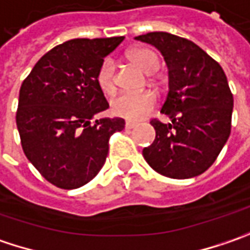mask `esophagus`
<instances>
[{"label":"esophagus","mask_w":250,"mask_h":250,"mask_svg":"<svg viewBox=\"0 0 250 250\" xmlns=\"http://www.w3.org/2000/svg\"><path fill=\"white\" fill-rule=\"evenodd\" d=\"M136 123H133V122H125V128L127 130H131V128H136Z\"/></svg>","instance_id":"1"}]
</instances>
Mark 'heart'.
Listing matches in <instances>:
<instances>
[{"mask_svg": "<svg viewBox=\"0 0 250 250\" xmlns=\"http://www.w3.org/2000/svg\"><path fill=\"white\" fill-rule=\"evenodd\" d=\"M128 60L133 64H136L140 70H143L146 74H151L157 70L159 65V59L158 56L149 49L131 50L127 54ZM96 83L99 89L106 95H110L116 89V65L114 61L107 57L104 59L96 71ZM157 104V96L151 91H144L140 93H119L116 95L112 102L110 107L112 112L119 117H123L127 120H141L149 113L154 106Z\"/></svg>", "mask_w": 250, "mask_h": 250, "instance_id": "1", "label": "heart"}]
</instances>
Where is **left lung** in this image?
Masks as SVG:
<instances>
[{
	"instance_id": "1",
	"label": "left lung",
	"mask_w": 250,
	"mask_h": 250,
	"mask_svg": "<svg viewBox=\"0 0 250 250\" xmlns=\"http://www.w3.org/2000/svg\"><path fill=\"white\" fill-rule=\"evenodd\" d=\"M136 39L162 53L169 75L161 113L172 123L151 122L157 136L143 149L144 159L155 172L172 179L199 176L214 164L231 133L233 98L225 72L188 39L167 32Z\"/></svg>"
}]
</instances>
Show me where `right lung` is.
<instances>
[{
  "mask_svg": "<svg viewBox=\"0 0 250 250\" xmlns=\"http://www.w3.org/2000/svg\"><path fill=\"white\" fill-rule=\"evenodd\" d=\"M123 36L72 39L47 51L22 82L17 125L26 158L60 189L86 185L104 167L109 138L125 128L120 117L99 119L109 104L96 71Z\"/></svg>",
  "mask_w": 250,
  "mask_h": 250,
  "instance_id": "obj_1",
  "label": "right lung"
}]
</instances>
